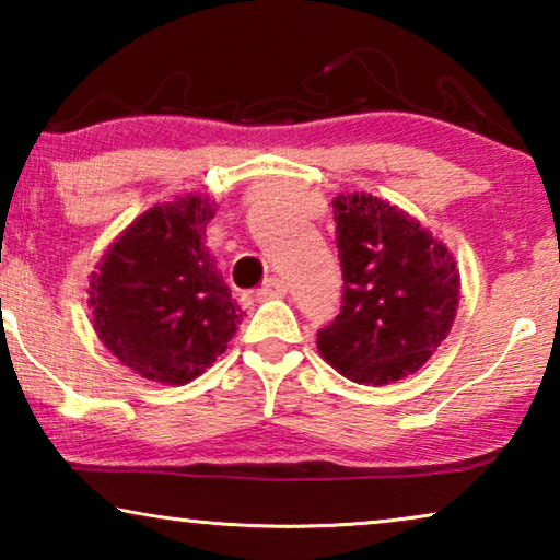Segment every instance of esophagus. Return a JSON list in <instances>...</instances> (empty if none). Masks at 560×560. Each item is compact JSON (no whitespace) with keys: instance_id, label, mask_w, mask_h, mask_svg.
I'll use <instances>...</instances> for the list:
<instances>
[{"instance_id":"obj_1","label":"esophagus","mask_w":560,"mask_h":560,"mask_svg":"<svg viewBox=\"0 0 560 560\" xmlns=\"http://www.w3.org/2000/svg\"><path fill=\"white\" fill-rule=\"evenodd\" d=\"M285 293H288L285 282H282L280 278H270V280H265V285L257 290V298L259 301H270V298H285Z\"/></svg>"}]
</instances>
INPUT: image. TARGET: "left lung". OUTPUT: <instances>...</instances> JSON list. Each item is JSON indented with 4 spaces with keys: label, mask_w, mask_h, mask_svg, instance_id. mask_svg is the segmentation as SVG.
<instances>
[{
    "label": "left lung",
    "mask_w": 560,
    "mask_h": 560,
    "mask_svg": "<svg viewBox=\"0 0 560 560\" xmlns=\"http://www.w3.org/2000/svg\"><path fill=\"white\" fill-rule=\"evenodd\" d=\"M341 311L318 331V351L359 385L418 372L454 326L456 259L410 213L372 194L334 198Z\"/></svg>",
    "instance_id": "left-lung-1"
}]
</instances>
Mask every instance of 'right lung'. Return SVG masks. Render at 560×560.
Masks as SVG:
<instances>
[{
    "label": "right lung",
    "instance_id": "right-lung-1",
    "mask_svg": "<svg viewBox=\"0 0 560 560\" xmlns=\"http://www.w3.org/2000/svg\"><path fill=\"white\" fill-rule=\"evenodd\" d=\"M213 203L178 196L137 217L89 280L98 339L121 364L163 385L201 377L226 351L242 308L203 247Z\"/></svg>",
    "mask_w": 560,
    "mask_h": 560
}]
</instances>
